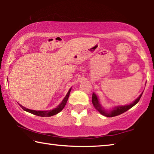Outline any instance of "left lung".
Returning a JSON list of instances; mask_svg holds the SVG:
<instances>
[{"instance_id": "obj_1", "label": "left lung", "mask_w": 154, "mask_h": 154, "mask_svg": "<svg viewBox=\"0 0 154 154\" xmlns=\"http://www.w3.org/2000/svg\"><path fill=\"white\" fill-rule=\"evenodd\" d=\"M143 93V92H142ZM142 93L140 94V97L137 99H136L135 101L132 103V104H130L129 105H125V106H116L115 107L113 110H111L109 111H107L104 110V109L102 108V106H101L100 102H99V100L95 94H92V104L94 108H95L99 112H100L101 114L103 116H105L106 117H113L116 116H119L121 113H123L128 110H129L130 109H131L132 106H134L137 103H138L139 101H140L141 97L142 95Z\"/></svg>"}]
</instances>
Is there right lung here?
Masks as SVG:
<instances>
[{
    "mask_svg": "<svg viewBox=\"0 0 154 154\" xmlns=\"http://www.w3.org/2000/svg\"><path fill=\"white\" fill-rule=\"evenodd\" d=\"M70 92H71V89L69 90V91L68 92V93L66 94V97H65L64 100H62V102L61 104L59 105V106L57 107V108L52 109V110H50V111H34V110H31V109H26L22 105H20V106L22 107V108L24 109V111H27V112H29L31 113H32V114H34L35 116H41V117H48V116H54L57 114V113H60L61 111L63 109H64V107L65 106V105H66V102H67V100H68V98H69V94H70Z\"/></svg>",
    "mask_w": 154,
    "mask_h": 154,
    "instance_id": "obj_1",
    "label": "right lung"
}]
</instances>
